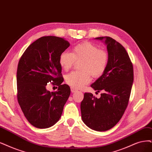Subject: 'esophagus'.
<instances>
[{"label":"esophagus","instance_id":"34e87169","mask_svg":"<svg viewBox=\"0 0 152 152\" xmlns=\"http://www.w3.org/2000/svg\"><path fill=\"white\" fill-rule=\"evenodd\" d=\"M71 91L72 93H75V92L77 91V89H75V88H71Z\"/></svg>","mask_w":152,"mask_h":152}]
</instances>
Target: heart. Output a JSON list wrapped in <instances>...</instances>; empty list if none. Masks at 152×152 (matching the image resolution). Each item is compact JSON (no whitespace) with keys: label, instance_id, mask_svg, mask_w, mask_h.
<instances>
[{"label":"heart","instance_id":"1","mask_svg":"<svg viewBox=\"0 0 152 152\" xmlns=\"http://www.w3.org/2000/svg\"><path fill=\"white\" fill-rule=\"evenodd\" d=\"M82 60L80 64L81 70L67 75L66 81L71 88L81 89L94 77L103 75L108 67L109 56L104 50L99 49L90 42H83L73 48L72 53L64 51L59 56V64L64 71H69L76 61Z\"/></svg>","mask_w":152,"mask_h":152}]
</instances>
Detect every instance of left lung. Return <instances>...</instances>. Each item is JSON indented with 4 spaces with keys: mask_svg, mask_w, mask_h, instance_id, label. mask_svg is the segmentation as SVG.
I'll use <instances>...</instances> for the list:
<instances>
[{
    "mask_svg": "<svg viewBox=\"0 0 152 152\" xmlns=\"http://www.w3.org/2000/svg\"><path fill=\"white\" fill-rule=\"evenodd\" d=\"M104 42L109 56L108 67L91 85L97 98L85 93L81 103V118L92 130L104 132L115 126L127 107L133 82V67L126 49L110 37L95 38Z\"/></svg>",
    "mask_w": 152,
    "mask_h": 152,
    "instance_id": "1",
    "label": "left lung"
}]
</instances>
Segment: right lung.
<instances>
[{
    "mask_svg": "<svg viewBox=\"0 0 152 152\" xmlns=\"http://www.w3.org/2000/svg\"><path fill=\"white\" fill-rule=\"evenodd\" d=\"M69 45L63 38L44 36L32 42L19 61L18 100L26 119L36 128H47L56 124L69 96V86L62 85L64 79L59 64L61 54ZM50 83L58 86L57 91L47 90Z\"/></svg>",
    "mask_w": 152,
    "mask_h": 152,
    "instance_id": "add662e5",
    "label": "right lung"
}]
</instances>
